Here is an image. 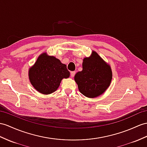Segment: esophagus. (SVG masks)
Instances as JSON below:
<instances>
[{
	"label": "esophagus",
	"mask_w": 147,
	"mask_h": 147,
	"mask_svg": "<svg viewBox=\"0 0 147 147\" xmlns=\"http://www.w3.org/2000/svg\"><path fill=\"white\" fill-rule=\"evenodd\" d=\"M75 74H76V71H71V72H70V76H71V77H74V76H75Z\"/></svg>",
	"instance_id": "obj_1"
}]
</instances>
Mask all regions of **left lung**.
Returning <instances> with one entry per match:
<instances>
[{"label": "left lung", "instance_id": "1", "mask_svg": "<svg viewBox=\"0 0 147 147\" xmlns=\"http://www.w3.org/2000/svg\"><path fill=\"white\" fill-rule=\"evenodd\" d=\"M82 68V70L74 77L81 94L88 98H95L103 94L112 81L110 66L93 51L90 57L84 59Z\"/></svg>", "mask_w": 147, "mask_h": 147}]
</instances>
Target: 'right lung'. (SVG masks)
I'll use <instances>...</instances> for the list:
<instances>
[{
  "label": "right lung",
  "mask_w": 147,
  "mask_h": 147,
  "mask_svg": "<svg viewBox=\"0 0 147 147\" xmlns=\"http://www.w3.org/2000/svg\"><path fill=\"white\" fill-rule=\"evenodd\" d=\"M69 76L67 65L47 53H42L28 70V77L32 86L38 92L45 95L56 91L63 78Z\"/></svg>",
  "instance_id": "1"
}]
</instances>
